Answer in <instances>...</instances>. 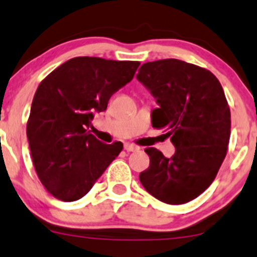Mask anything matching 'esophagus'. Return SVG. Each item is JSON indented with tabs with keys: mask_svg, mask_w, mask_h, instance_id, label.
<instances>
[{
	"mask_svg": "<svg viewBox=\"0 0 257 257\" xmlns=\"http://www.w3.org/2000/svg\"><path fill=\"white\" fill-rule=\"evenodd\" d=\"M124 149H125L126 152H136V151H138L139 147L134 146V144H131V143H125L124 144Z\"/></svg>",
	"mask_w": 257,
	"mask_h": 257,
	"instance_id": "34e87169",
	"label": "esophagus"
}]
</instances>
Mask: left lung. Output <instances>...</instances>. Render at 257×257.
Returning a JSON list of instances; mask_svg holds the SVG:
<instances>
[{"label":"left lung","mask_w":257,"mask_h":257,"mask_svg":"<svg viewBox=\"0 0 257 257\" xmlns=\"http://www.w3.org/2000/svg\"><path fill=\"white\" fill-rule=\"evenodd\" d=\"M137 79L159 104L152 126L166 129L176 147L171 158L144 149L149 167L139 181L162 202H189L215 181L227 153L231 113L222 86L210 70L177 59L146 62Z\"/></svg>","instance_id":"1"}]
</instances>
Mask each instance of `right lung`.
<instances>
[{
	"label": "right lung",
	"instance_id": "1",
	"mask_svg": "<svg viewBox=\"0 0 257 257\" xmlns=\"http://www.w3.org/2000/svg\"><path fill=\"white\" fill-rule=\"evenodd\" d=\"M139 61L94 56L68 60L37 86L26 125L37 177L65 202L85 196L123 149L88 131L94 113L106 110L114 93L133 79Z\"/></svg>",
	"mask_w": 257,
	"mask_h": 257
}]
</instances>
